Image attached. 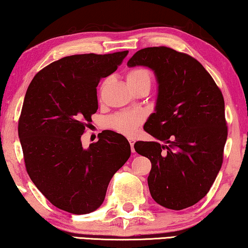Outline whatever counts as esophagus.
Returning a JSON list of instances; mask_svg holds the SVG:
<instances>
[{"label": "esophagus", "mask_w": 248, "mask_h": 248, "mask_svg": "<svg viewBox=\"0 0 248 248\" xmlns=\"http://www.w3.org/2000/svg\"><path fill=\"white\" fill-rule=\"evenodd\" d=\"M128 140H129V143H130V146H131V151H132V153H134V151H135V148H134V145H135V139L132 138V137H129Z\"/></svg>", "instance_id": "34e87169"}]
</instances>
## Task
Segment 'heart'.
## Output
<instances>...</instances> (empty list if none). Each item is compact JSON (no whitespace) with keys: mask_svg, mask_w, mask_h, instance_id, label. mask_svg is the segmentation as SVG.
<instances>
[{"mask_svg":"<svg viewBox=\"0 0 248 248\" xmlns=\"http://www.w3.org/2000/svg\"><path fill=\"white\" fill-rule=\"evenodd\" d=\"M128 84L129 86H134V84L140 82H150L151 76L150 72L146 69H134L128 73L127 76ZM141 114L138 112L131 113H121L114 116L110 124L112 128L116 129L119 132H123L124 135H131L136 130L138 124L141 123Z\"/></svg>","mask_w":248,"mask_h":248,"instance_id":"obj_1","label":"heart"}]
</instances>
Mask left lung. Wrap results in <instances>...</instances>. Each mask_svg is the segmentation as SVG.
Masks as SVG:
<instances>
[{
  "label": "left lung",
  "instance_id": "obj_1",
  "mask_svg": "<svg viewBox=\"0 0 248 248\" xmlns=\"http://www.w3.org/2000/svg\"><path fill=\"white\" fill-rule=\"evenodd\" d=\"M127 65L151 69L158 83L155 112L143 125L157 141L135 143L151 162V197L173 210L193 206L223 164L227 125L221 91L196 59L167 46L137 51Z\"/></svg>",
  "mask_w": 248,
  "mask_h": 248
}]
</instances>
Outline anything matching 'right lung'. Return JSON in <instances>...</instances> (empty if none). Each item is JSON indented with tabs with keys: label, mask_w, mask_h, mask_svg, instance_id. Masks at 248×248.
Segmentation results:
<instances>
[{
	"label": "right lung",
	"mask_w": 248,
	"mask_h": 248,
	"mask_svg": "<svg viewBox=\"0 0 248 248\" xmlns=\"http://www.w3.org/2000/svg\"><path fill=\"white\" fill-rule=\"evenodd\" d=\"M127 54L62 58L36 73L25 93L17 130L27 171L47 201L68 213L98 209L112 176L130 157L127 138L111 130L89 148L81 142L98 110V83Z\"/></svg>",
	"instance_id": "right-lung-1"
}]
</instances>
